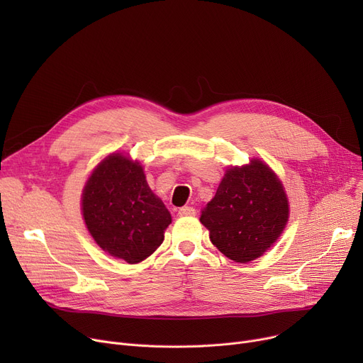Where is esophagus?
Masks as SVG:
<instances>
[{
	"label": "esophagus",
	"mask_w": 363,
	"mask_h": 363,
	"mask_svg": "<svg viewBox=\"0 0 363 363\" xmlns=\"http://www.w3.org/2000/svg\"><path fill=\"white\" fill-rule=\"evenodd\" d=\"M178 215L179 216H194L196 215V208L189 207V206H184V207H181L179 211H178Z\"/></svg>",
	"instance_id": "obj_1"
}]
</instances>
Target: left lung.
Wrapping results in <instances>:
<instances>
[{
	"label": "left lung",
	"mask_w": 363,
	"mask_h": 363,
	"mask_svg": "<svg viewBox=\"0 0 363 363\" xmlns=\"http://www.w3.org/2000/svg\"><path fill=\"white\" fill-rule=\"evenodd\" d=\"M289 220V201L272 169L260 160L230 167L200 222L211 241L231 260L245 263L262 256Z\"/></svg>",
	"instance_id": "left-lung-1"
}]
</instances>
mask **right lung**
Wrapping results in <instances>:
<instances>
[{
	"mask_svg": "<svg viewBox=\"0 0 363 363\" xmlns=\"http://www.w3.org/2000/svg\"><path fill=\"white\" fill-rule=\"evenodd\" d=\"M82 212L95 242L128 263L155 253L172 222L140 163L121 155L108 156L94 170L84 188Z\"/></svg>",
	"mask_w": 363,
	"mask_h": 363,
	"instance_id": "1",
	"label": "right lung"
}]
</instances>
